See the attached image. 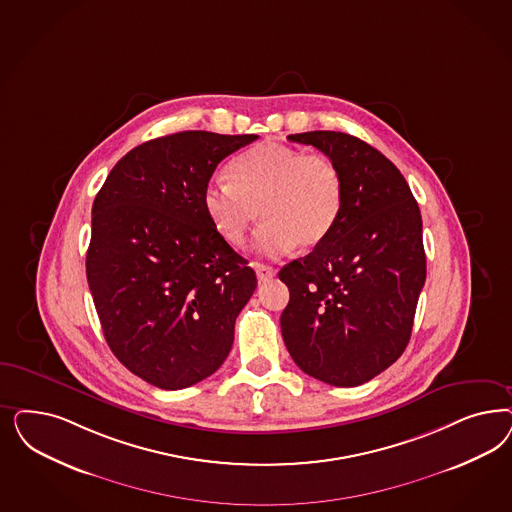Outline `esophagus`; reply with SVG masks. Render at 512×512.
<instances>
[{"label": "esophagus", "mask_w": 512, "mask_h": 512, "mask_svg": "<svg viewBox=\"0 0 512 512\" xmlns=\"http://www.w3.org/2000/svg\"><path fill=\"white\" fill-rule=\"evenodd\" d=\"M254 271H256V277H258V281L260 282L269 281V279H273V277L277 275L275 267H271V265L267 264H260V262H256V264H254Z\"/></svg>", "instance_id": "esophagus-1"}]
</instances>
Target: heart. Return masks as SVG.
Masks as SVG:
<instances>
[{"instance_id": "1", "label": "heart", "mask_w": 512, "mask_h": 512, "mask_svg": "<svg viewBox=\"0 0 512 512\" xmlns=\"http://www.w3.org/2000/svg\"><path fill=\"white\" fill-rule=\"evenodd\" d=\"M228 175L230 181L207 182L201 201L216 235L231 247L245 243L256 211V250L264 256L320 247L343 213V175L324 154L262 143L233 158Z\"/></svg>"}]
</instances>
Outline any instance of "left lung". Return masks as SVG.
I'll use <instances>...</instances> for the list:
<instances>
[{"mask_svg": "<svg viewBox=\"0 0 512 512\" xmlns=\"http://www.w3.org/2000/svg\"><path fill=\"white\" fill-rule=\"evenodd\" d=\"M341 169L343 213L330 237L279 271L281 314L297 367L331 386H360L388 369L411 339L426 282L422 216L405 177L379 150L343 132H305Z\"/></svg>", "mask_w": 512, "mask_h": 512, "instance_id": "1", "label": "left lung"}]
</instances>
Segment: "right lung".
<instances>
[{"label":"right lung","mask_w":512,"mask_h":512,"mask_svg":"<svg viewBox=\"0 0 512 512\" xmlns=\"http://www.w3.org/2000/svg\"><path fill=\"white\" fill-rule=\"evenodd\" d=\"M258 135L179 132L130 150L92 205L86 279L105 341L162 390L207 379L233 345L256 273L203 211L216 165Z\"/></svg>","instance_id":"right-lung-1"}]
</instances>
